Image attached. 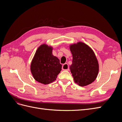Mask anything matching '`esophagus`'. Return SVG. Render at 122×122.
Instances as JSON below:
<instances>
[{
  "instance_id": "1",
  "label": "esophagus",
  "mask_w": 122,
  "mask_h": 122,
  "mask_svg": "<svg viewBox=\"0 0 122 122\" xmlns=\"http://www.w3.org/2000/svg\"><path fill=\"white\" fill-rule=\"evenodd\" d=\"M62 70H67V71H69V65L68 64L66 63L62 66Z\"/></svg>"
}]
</instances>
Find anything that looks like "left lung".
<instances>
[{"label":"left lung","instance_id":"8db88e82","mask_svg":"<svg viewBox=\"0 0 122 122\" xmlns=\"http://www.w3.org/2000/svg\"><path fill=\"white\" fill-rule=\"evenodd\" d=\"M70 49L73 56L70 69L75 82L83 86L94 82L99 72V64L93 50L81 42L72 44Z\"/></svg>","mask_w":122,"mask_h":122}]
</instances>
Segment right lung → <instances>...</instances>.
I'll return each instance as SVG.
<instances>
[{
	"instance_id": "add662e5",
	"label": "right lung",
	"mask_w": 122,
	"mask_h": 122,
	"mask_svg": "<svg viewBox=\"0 0 122 122\" xmlns=\"http://www.w3.org/2000/svg\"><path fill=\"white\" fill-rule=\"evenodd\" d=\"M52 49L46 44L41 45L31 63L30 70L34 79L44 84L53 82L61 70L60 60L52 54Z\"/></svg>"
}]
</instances>
